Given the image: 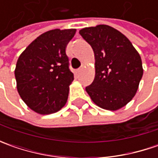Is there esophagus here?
<instances>
[{"label":"esophagus","mask_w":158,"mask_h":158,"mask_svg":"<svg viewBox=\"0 0 158 158\" xmlns=\"http://www.w3.org/2000/svg\"><path fill=\"white\" fill-rule=\"evenodd\" d=\"M81 70H82V68H80V69H78L76 70V73H77V74H79V73L81 72Z\"/></svg>","instance_id":"1"}]
</instances>
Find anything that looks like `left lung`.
I'll return each mask as SVG.
<instances>
[{"label":"left lung","mask_w":158,"mask_h":158,"mask_svg":"<svg viewBox=\"0 0 158 158\" xmlns=\"http://www.w3.org/2000/svg\"><path fill=\"white\" fill-rule=\"evenodd\" d=\"M82 39L92 47L96 76L85 89L97 106L115 111L136 93L143 77L142 59L129 40L109 25L83 28Z\"/></svg>","instance_id":"8db88e82"}]
</instances>
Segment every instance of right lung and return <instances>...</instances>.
Wrapping results in <instances>:
<instances>
[{"label": "right lung", "instance_id": "obj_1", "mask_svg": "<svg viewBox=\"0 0 158 158\" xmlns=\"http://www.w3.org/2000/svg\"><path fill=\"white\" fill-rule=\"evenodd\" d=\"M76 29H55L41 34L19 56L15 69L16 87L23 102L40 114L59 111L67 102L74 74L66 46Z\"/></svg>", "mask_w": 158, "mask_h": 158}]
</instances>
